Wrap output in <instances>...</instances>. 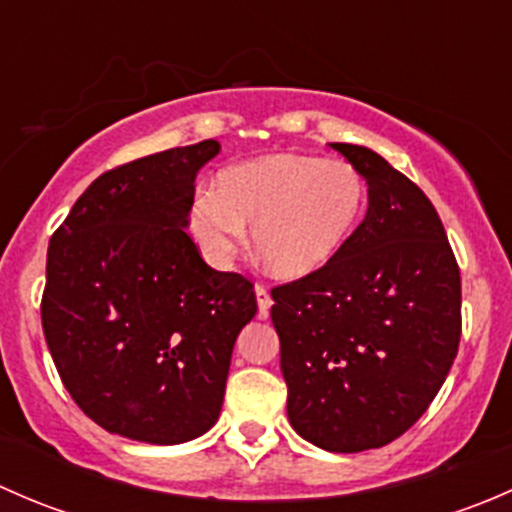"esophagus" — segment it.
I'll return each mask as SVG.
<instances>
[{"label":"esophagus","mask_w":512,"mask_h":512,"mask_svg":"<svg viewBox=\"0 0 512 512\" xmlns=\"http://www.w3.org/2000/svg\"><path fill=\"white\" fill-rule=\"evenodd\" d=\"M255 297H257V314H260V319H267V314H270V307H272V297L270 292H267V287L255 285Z\"/></svg>","instance_id":"esophagus-1"}]
</instances>
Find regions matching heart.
<instances>
[{
	"label": "heart",
	"mask_w": 512,
	"mask_h": 512,
	"mask_svg": "<svg viewBox=\"0 0 512 512\" xmlns=\"http://www.w3.org/2000/svg\"><path fill=\"white\" fill-rule=\"evenodd\" d=\"M366 208V180L352 163L307 153L227 165L188 205V232L205 262L230 267L247 240L285 280H304L332 265Z\"/></svg>",
	"instance_id": "obj_1"
}]
</instances>
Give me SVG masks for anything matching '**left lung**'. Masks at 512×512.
Listing matches in <instances>:
<instances>
[{
  "mask_svg": "<svg viewBox=\"0 0 512 512\" xmlns=\"http://www.w3.org/2000/svg\"><path fill=\"white\" fill-rule=\"evenodd\" d=\"M369 185V208L337 260L272 289L287 416L332 453L409 431L461 342V272L431 200L366 146L332 143Z\"/></svg>",
  "mask_w": 512,
  "mask_h": 512,
  "instance_id": "left-lung-1",
  "label": "left lung"
}]
</instances>
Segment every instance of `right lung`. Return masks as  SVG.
Segmentation results:
<instances>
[{
	"instance_id": "add662e5",
	"label": "right lung",
	"mask_w": 512,
	"mask_h": 512,
	"mask_svg": "<svg viewBox=\"0 0 512 512\" xmlns=\"http://www.w3.org/2000/svg\"><path fill=\"white\" fill-rule=\"evenodd\" d=\"M218 141L98 175L51 235L41 324L81 411L131 441L175 446L215 426L252 282L205 265L185 232Z\"/></svg>"
}]
</instances>
